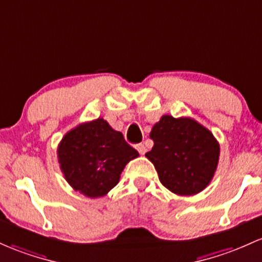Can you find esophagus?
<instances>
[{
    "label": "esophagus",
    "instance_id": "34e87169",
    "mask_svg": "<svg viewBox=\"0 0 262 262\" xmlns=\"http://www.w3.org/2000/svg\"><path fill=\"white\" fill-rule=\"evenodd\" d=\"M136 148H137V150L139 151V154H145V151H146V146L143 144V143H140V144H137L136 145Z\"/></svg>",
    "mask_w": 262,
    "mask_h": 262
}]
</instances>
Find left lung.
Wrapping results in <instances>:
<instances>
[{
    "mask_svg": "<svg viewBox=\"0 0 262 262\" xmlns=\"http://www.w3.org/2000/svg\"><path fill=\"white\" fill-rule=\"evenodd\" d=\"M154 145L145 157L160 183L177 195H195L206 188L217 168L220 145L209 129L192 118L163 116L150 132Z\"/></svg>",
    "mask_w": 262,
    "mask_h": 262,
    "instance_id": "8db88e82",
    "label": "left lung"
}]
</instances>
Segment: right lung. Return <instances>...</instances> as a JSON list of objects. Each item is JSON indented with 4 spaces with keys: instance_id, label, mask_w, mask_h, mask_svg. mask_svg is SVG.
Masks as SVG:
<instances>
[{
    "instance_id": "1",
    "label": "right lung",
    "mask_w": 262,
    "mask_h": 262,
    "mask_svg": "<svg viewBox=\"0 0 262 262\" xmlns=\"http://www.w3.org/2000/svg\"><path fill=\"white\" fill-rule=\"evenodd\" d=\"M58 163L66 180L88 198L104 196L119 182L124 166L139 153L120 132L98 118L68 132L59 143Z\"/></svg>"
}]
</instances>
